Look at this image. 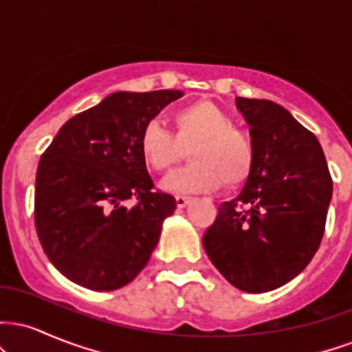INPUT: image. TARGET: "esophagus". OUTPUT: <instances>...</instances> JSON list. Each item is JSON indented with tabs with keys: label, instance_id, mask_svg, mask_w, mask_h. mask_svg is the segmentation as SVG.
Instances as JSON below:
<instances>
[{
	"label": "esophagus",
	"instance_id": "obj_1",
	"mask_svg": "<svg viewBox=\"0 0 352 352\" xmlns=\"http://www.w3.org/2000/svg\"><path fill=\"white\" fill-rule=\"evenodd\" d=\"M175 201H177V207L184 208L185 205H187L188 201H190V197H187V195H177L175 197Z\"/></svg>",
	"mask_w": 352,
	"mask_h": 352
}]
</instances>
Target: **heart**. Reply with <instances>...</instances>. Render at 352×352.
<instances>
[{
	"label": "heart",
	"instance_id": "obj_1",
	"mask_svg": "<svg viewBox=\"0 0 352 352\" xmlns=\"http://www.w3.org/2000/svg\"><path fill=\"white\" fill-rule=\"evenodd\" d=\"M173 134L159 120H148L139 134L145 165L167 172L188 151L192 164L170 173L162 187L175 193L235 187L246 180L254 164V142L233 117L212 100H197L172 114Z\"/></svg>",
	"mask_w": 352,
	"mask_h": 352
}]
</instances>
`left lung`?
I'll return each instance as SVG.
<instances>
[{
  "instance_id": "1",
  "label": "left lung",
  "mask_w": 352,
  "mask_h": 352,
  "mask_svg": "<svg viewBox=\"0 0 352 352\" xmlns=\"http://www.w3.org/2000/svg\"><path fill=\"white\" fill-rule=\"evenodd\" d=\"M254 164L236 199L218 207L204 248L246 293L280 288L313 260L324 235L333 179L313 132L272 100L236 98Z\"/></svg>"
}]
</instances>
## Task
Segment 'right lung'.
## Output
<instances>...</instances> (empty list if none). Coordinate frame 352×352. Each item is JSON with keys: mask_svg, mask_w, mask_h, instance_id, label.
<instances>
[{"mask_svg": "<svg viewBox=\"0 0 352 352\" xmlns=\"http://www.w3.org/2000/svg\"><path fill=\"white\" fill-rule=\"evenodd\" d=\"M180 91L114 92L67 120L39 159L34 225L67 280L94 292L129 285L147 265L175 199L153 187L139 134ZM134 199L127 209L123 204Z\"/></svg>", "mask_w": 352, "mask_h": 352, "instance_id": "obj_1", "label": "right lung"}]
</instances>
